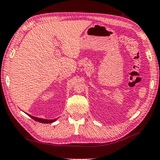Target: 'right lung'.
Instances as JSON below:
<instances>
[{
    "instance_id": "right-lung-1",
    "label": "right lung",
    "mask_w": 160,
    "mask_h": 160,
    "mask_svg": "<svg viewBox=\"0 0 160 160\" xmlns=\"http://www.w3.org/2000/svg\"><path fill=\"white\" fill-rule=\"evenodd\" d=\"M29 116L30 118H32L33 120H34V121H38V122H40V123H53V122H54L57 121L58 118H56V119H53V120H46V119H42V118H36V117H34V116L32 115H28Z\"/></svg>"
}]
</instances>
